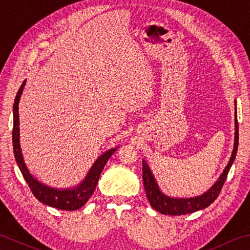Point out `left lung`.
I'll use <instances>...</instances> for the list:
<instances>
[{"label":"left lung","mask_w":250,"mask_h":250,"mask_svg":"<svg viewBox=\"0 0 250 250\" xmlns=\"http://www.w3.org/2000/svg\"><path fill=\"white\" fill-rule=\"evenodd\" d=\"M236 103V102H235ZM236 106V104H235ZM236 108H235V140H234V149L232 152V156L229 158V162L225 169L222 172L219 179L212 187L204 192L201 196L192 197V198H171L169 196L161 191L160 187L156 183V179L154 178L151 169L147 165V163L142 160V168H143V183L146 197L153 208H155L162 214L168 215H184L193 213L199 210H202L204 208H208L212 202H214L217 196L225 183L226 177H228L229 171L230 169L233 162L236 157L238 147V122L237 116H236Z\"/></svg>","instance_id":"obj_1"}]
</instances>
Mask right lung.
<instances>
[{
	"label": "right lung",
	"instance_id": "obj_1",
	"mask_svg": "<svg viewBox=\"0 0 250 250\" xmlns=\"http://www.w3.org/2000/svg\"><path fill=\"white\" fill-rule=\"evenodd\" d=\"M25 84L26 80L22 82L21 88L18 89L15 97L14 106H13V116H14V125H13V147H14V155L17 165L20 167L26 183L28 184L31 192L34 193V196L37 198L40 202L47 204L49 207L60 208V210H78V208L83 207L84 204L88 201L90 196L94 193V190L96 188L104 167H105L106 163L109 160L112 154L116 152V149L118 147L106 151L103 155L99 156L96 162L94 163L92 168L87 172L85 179H83V181L74 188L56 189L40 183L39 180L36 179L35 177L30 174V171L27 168L24 162V157H22L20 144V119H18L20 117H18V104H20V99Z\"/></svg>",
	"mask_w": 250,
	"mask_h": 250
}]
</instances>
